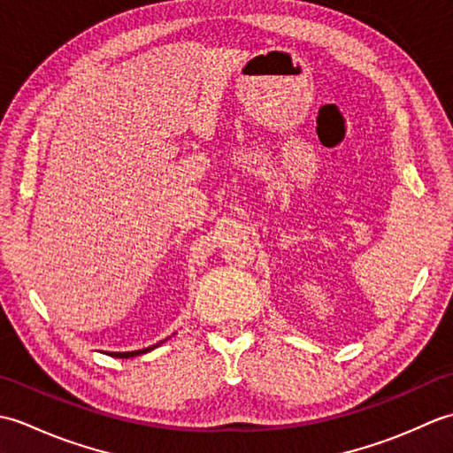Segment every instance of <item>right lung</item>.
<instances>
[{"label":"right lung","mask_w":453,"mask_h":453,"mask_svg":"<svg viewBox=\"0 0 453 453\" xmlns=\"http://www.w3.org/2000/svg\"><path fill=\"white\" fill-rule=\"evenodd\" d=\"M167 341V339H165ZM165 341H161V342H157V344H153V346H148V349H142V350H132V352H107V354H111V356H114V358H134V356H140V354H146V352H151L153 349H157L159 344H163Z\"/></svg>","instance_id":"right-lung-1"}]
</instances>
